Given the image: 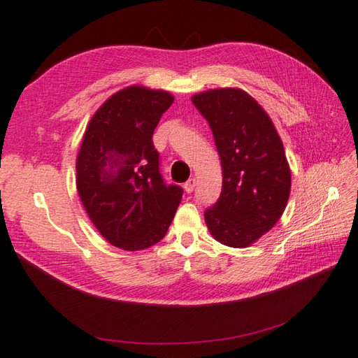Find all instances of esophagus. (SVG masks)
I'll list each match as a JSON object with an SVG mask.
<instances>
[{"instance_id": "1", "label": "esophagus", "mask_w": 358, "mask_h": 358, "mask_svg": "<svg viewBox=\"0 0 358 358\" xmlns=\"http://www.w3.org/2000/svg\"><path fill=\"white\" fill-rule=\"evenodd\" d=\"M195 185H197V180L195 178H189L186 183H185V191L187 192V194H191L194 189H195Z\"/></svg>"}]
</instances>
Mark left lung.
Returning a JSON list of instances; mask_svg holds the SVG:
<instances>
[{
  "label": "left lung",
  "instance_id": "1",
  "mask_svg": "<svg viewBox=\"0 0 358 358\" xmlns=\"http://www.w3.org/2000/svg\"><path fill=\"white\" fill-rule=\"evenodd\" d=\"M192 102L213 130L222 194L205 222L217 242L247 248L276 225L290 197L292 172L268 113L241 88H214Z\"/></svg>",
  "mask_w": 358,
  "mask_h": 358
}]
</instances>
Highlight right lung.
Wrapping results in <instances>:
<instances>
[{
    "mask_svg": "<svg viewBox=\"0 0 358 358\" xmlns=\"http://www.w3.org/2000/svg\"><path fill=\"white\" fill-rule=\"evenodd\" d=\"M164 90L130 85L96 110L76 159V186L101 236L125 251L163 239L183 195L158 171L153 131L173 102Z\"/></svg>",
    "mask_w": 358,
    "mask_h": 358,
    "instance_id": "right-lung-1",
    "label": "right lung"
}]
</instances>
